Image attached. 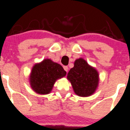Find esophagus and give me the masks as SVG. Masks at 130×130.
I'll return each instance as SVG.
<instances>
[{
	"label": "esophagus",
	"instance_id": "34e87169",
	"mask_svg": "<svg viewBox=\"0 0 130 130\" xmlns=\"http://www.w3.org/2000/svg\"><path fill=\"white\" fill-rule=\"evenodd\" d=\"M63 68H64V70L66 71L67 72H68V67L66 66H64L63 67Z\"/></svg>",
	"mask_w": 130,
	"mask_h": 130
}]
</instances>
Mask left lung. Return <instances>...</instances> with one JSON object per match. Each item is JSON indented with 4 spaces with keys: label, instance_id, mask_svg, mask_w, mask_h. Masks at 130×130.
<instances>
[{
    "label": "left lung",
    "instance_id": "left-lung-1",
    "mask_svg": "<svg viewBox=\"0 0 130 130\" xmlns=\"http://www.w3.org/2000/svg\"><path fill=\"white\" fill-rule=\"evenodd\" d=\"M67 79L70 81L74 93L79 97L92 95L99 86L98 71L82 58L75 61L74 67L68 73Z\"/></svg>",
    "mask_w": 130,
    "mask_h": 130
}]
</instances>
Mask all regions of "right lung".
I'll use <instances>...</instances> for the list:
<instances>
[{"mask_svg":"<svg viewBox=\"0 0 130 130\" xmlns=\"http://www.w3.org/2000/svg\"><path fill=\"white\" fill-rule=\"evenodd\" d=\"M66 75V72L59 64L50 59H44L33 66L29 81L35 92L46 95L51 92L56 81Z\"/></svg>","mask_w":130,"mask_h":130,"instance_id":"add662e5","label":"right lung"}]
</instances>
